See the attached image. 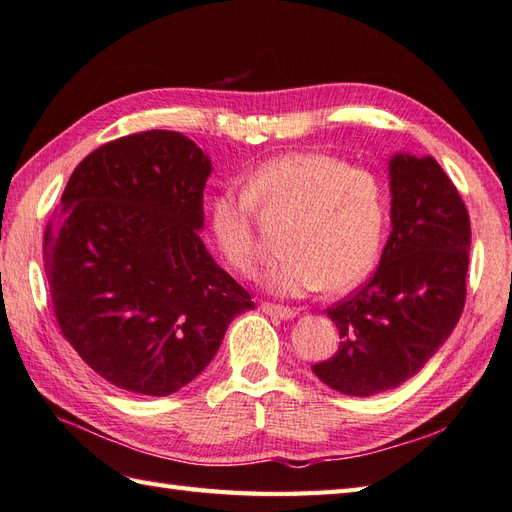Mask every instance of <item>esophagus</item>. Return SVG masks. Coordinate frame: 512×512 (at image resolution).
<instances>
[{
    "instance_id": "1",
    "label": "esophagus",
    "mask_w": 512,
    "mask_h": 512,
    "mask_svg": "<svg viewBox=\"0 0 512 512\" xmlns=\"http://www.w3.org/2000/svg\"><path fill=\"white\" fill-rule=\"evenodd\" d=\"M263 311L271 317H280V320H293L298 311L291 309V306H282V304H274V302H265Z\"/></svg>"
}]
</instances>
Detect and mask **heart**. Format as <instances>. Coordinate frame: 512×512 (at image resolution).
Instances as JSON below:
<instances>
[{
	"mask_svg": "<svg viewBox=\"0 0 512 512\" xmlns=\"http://www.w3.org/2000/svg\"><path fill=\"white\" fill-rule=\"evenodd\" d=\"M291 217L282 256L265 274L278 295L357 287L377 267L388 230V188L377 170L326 151L269 157L210 201V232L238 276H254L263 245L258 217Z\"/></svg>",
	"mask_w": 512,
	"mask_h": 512,
	"instance_id": "heart-1",
	"label": "heart"
}]
</instances>
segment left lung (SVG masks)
<instances>
[{
    "mask_svg": "<svg viewBox=\"0 0 512 512\" xmlns=\"http://www.w3.org/2000/svg\"><path fill=\"white\" fill-rule=\"evenodd\" d=\"M392 234L377 271L326 315L342 346L313 366L348 396L399 388L456 328L467 300L471 221L434 157L390 162Z\"/></svg>",
    "mask_w": 512,
    "mask_h": 512,
    "instance_id": "8db88e82",
    "label": "left lung"
}]
</instances>
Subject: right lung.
Wrapping results in <instances>:
<instances>
[{
  "instance_id": "add662e5",
  "label": "right lung",
  "mask_w": 512,
  "mask_h": 512,
  "mask_svg": "<svg viewBox=\"0 0 512 512\" xmlns=\"http://www.w3.org/2000/svg\"><path fill=\"white\" fill-rule=\"evenodd\" d=\"M210 157L177 131L98 146L43 232L56 324L120 390L168 396L208 366L252 295L203 245Z\"/></svg>"
}]
</instances>
